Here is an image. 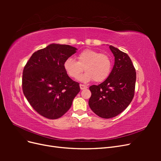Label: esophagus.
<instances>
[{
  "instance_id": "obj_1",
  "label": "esophagus",
  "mask_w": 161,
  "mask_h": 161,
  "mask_svg": "<svg viewBox=\"0 0 161 161\" xmlns=\"http://www.w3.org/2000/svg\"><path fill=\"white\" fill-rule=\"evenodd\" d=\"M80 90H83V89H87V86H86V85H85L80 84Z\"/></svg>"
}]
</instances>
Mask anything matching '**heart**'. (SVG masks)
<instances>
[{
  "instance_id": "heart-1",
  "label": "heart",
  "mask_w": 161,
  "mask_h": 161,
  "mask_svg": "<svg viewBox=\"0 0 161 161\" xmlns=\"http://www.w3.org/2000/svg\"><path fill=\"white\" fill-rule=\"evenodd\" d=\"M111 65V60L108 54L86 49L78 54L77 62L69 58L64 61L63 66L66 74L72 79H76L85 70L86 72L78 80L88 82L94 79L95 82H100L108 77Z\"/></svg>"
}]
</instances>
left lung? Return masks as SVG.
Returning <instances> with one entry per match:
<instances>
[{
    "mask_svg": "<svg viewBox=\"0 0 161 161\" xmlns=\"http://www.w3.org/2000/svg\"><path fill=\"white\" fill-rule=\"evenodd\" d=\"M115 57L114 65L104 82L89 87V105L102 118L115 117L125 110L134 95L136 72L130 58L118 48L109 46Z\"/></svg>",
    "mask_w": 161,
    "mask_h": 161,
    "instance_id": "left-lung-1",
    "label": "left lung"
}]
</instances>
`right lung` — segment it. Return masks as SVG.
I'll list each match as a JSON object with an SVG mask.
<instances>
[{
  "label": "right lung",
  "instance_id": "right-lung-1",
  "mask_svg": "<svg viewBox=\"0 0 161 161\" xmlns=\"http://www.w3.org/2000/svg\"><path fill=\"white\" fill-rule=\"evenodd\" d=\"M76 50L69 45L52 43L34 52L24 67L23 94L46 118L56 119L66 114L80 91L79 84L68 76L63 66Z\"/></svg>",
  "mask_w": 161,
  "mask_h": 161
}]
</instances>
